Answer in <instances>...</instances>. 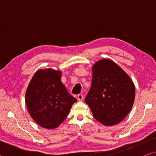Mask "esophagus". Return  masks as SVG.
<instances>
[{
	"label": "esophagus",
	"mask_w": 156,
	"mask_h": 156,
	"mask_svg": "<svg viewBox=\"0 0 156 156\" xmlns=\"http://www.w3.org/2000/svg\"><path fill=\"white\" fill-rule=\"evenodd\" d=\"M83 99H84V96H83V95H82V94H79V95H78V96H77V100H78V101H83Z\"/></svg>",
	"instance_id": "obj_1"
}]
</instances>
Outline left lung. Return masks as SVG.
<instances>
[{
  "label": "left lung",
  "instance_id": "8db88e82",
  "mask_svg": "<svg viewBox=\"0 0 156 156\" xmlns=\"http://www.w3.org/2000/svg\"><path fill=\"white\" fill-rule=\"evenodd\" d=\"M91 86L84 101L95 119L105 126L117 125L133 107L135 86L130 77L109 59L96 62L92 67Z\"/></svg>",
  "mask_w": 156,
  "mask_h": 156
}]
</instances>
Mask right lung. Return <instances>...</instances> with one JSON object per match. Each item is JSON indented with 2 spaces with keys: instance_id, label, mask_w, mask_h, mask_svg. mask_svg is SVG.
Returning a JSON list of instances; mask_svg holds the SVG:
<instances>
[{
  "instance_id": "1",
  "label": "right lung",
  "mask_w": 156,
  "mask_h": 156,
  "mask_svg": "<svg viewBox=\"0 0 156 156\" xmlns=\"http://www.w3.org/2000/svg\"><path fill=\"white\" fill-rule=\"evenodd\" d=\"M62 73L52 69L38 70L25 94V103L31 117L43 128L58 126L77 101L61 82Z\"/></svg>"
}]
</instances>
